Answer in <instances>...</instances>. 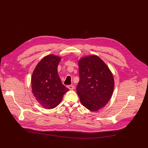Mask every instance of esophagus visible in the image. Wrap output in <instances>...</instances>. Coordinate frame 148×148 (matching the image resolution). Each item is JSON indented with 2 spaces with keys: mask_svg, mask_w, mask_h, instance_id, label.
Segmentation results:
<instances>
[{
  "mask_svg": "<svg viewBox=\"0 0 148 148\" xmlns=\"http://www.w3.org/2000/svg\"><path fill=\"white\" fill-rule=\"evenodd\" d=\"M67 88H68L69 90H73L74 88V86H72V85L68 86H67Z\"/></svg>",
  "mask_w": 148,
  "mask_h": 148,
  "instance_id": "obj_1",
  "label": "esophagus"
}]
</instances>
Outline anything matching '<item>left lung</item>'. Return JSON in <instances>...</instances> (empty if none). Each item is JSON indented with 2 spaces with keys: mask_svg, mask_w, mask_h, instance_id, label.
<instances>
[{
  "mask_svg": "<svg viewBox=\"0 0 148 148\" xmlns=\"http://www.w3.org/2000/svg\"><path fill=\"white\" fill-rule=\"evenodd\" d=\"M79 81L77 92L82 105L96 112L110 100L114 89L113 74L104 61L96 55L81 58L78 61Z\"/></svg>",
  "mask_w": 148,
  "mask_h": 148,
  "instance_id": "obj_1",
  "label": "left lung"
}]
</instances>
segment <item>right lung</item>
<instances>
[{
  "label": "right lung",
  "mask_w": 148,
  "mask_h": 148,
  "mask_svg": "<svg viewBox=\"0 0 148 148\" xmlns=\"http://www.w3.org/2000/svg\"><path fill=\"white\" fill-rule=\"evenodd\" d=\"M61 58L49 54L42 58L35 67L31 78L32 92L37 101L47 110L56 108L69 89L61 83L58 74Z\"/></svg>",
  "instance_id": "right-lung-1"
}]
</instances>
